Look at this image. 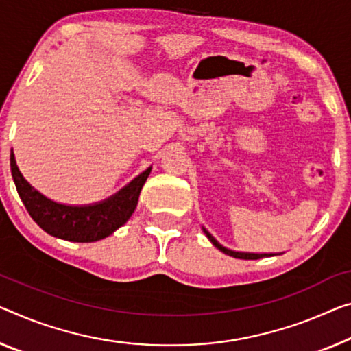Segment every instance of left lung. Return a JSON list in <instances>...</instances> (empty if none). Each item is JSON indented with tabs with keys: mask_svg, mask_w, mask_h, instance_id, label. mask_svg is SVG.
<instances>
[{
	"mask_svg": "<svg viewBox=\"0 0 351 351\" xmlns=\"http://www.w3.org/2000/svg\"><path fill=\"white\" fill-rule=\"evenodd\" d=\"M204 234L207 235V239L212 241L215 247H218L219 251H223L224 254H228L230 257H235V258H245V261H256V258H262V257H273V256H278V252H245V251H234V250H229V247H226L219 243V241L215 239V237L210 234V232L202 228Z\"/></svg>",
	"mask_w": 351,
	"mask_h": 351,
	"instance_id": "8db88e82",
	"label": "left lung"
}]
</instances>
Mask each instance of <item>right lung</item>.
<instances>
[{
  "instance_id": "obj_1",
  "label": "right lung",
  "mask_w": 351,
  "mask_h": 351,
  "mask_svg": "<svg viewBox=\"0 0 351 351\" xmlns=\"http://www.w3.org/2000/svg\"><path fill=\"white\" fill-rule=\"evenodd\" d=\"M150 171H152V166H149L105 201L88 204V206H67V204L51 201L40 191H37L20 172L14 150H10L12 179L21 202L25 204L31 218L47 234L56 239L77 241V243H90V241L106 239L108 235L125 224L138 206L139 193Z\"/></svg>"
}]
</instances>
